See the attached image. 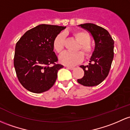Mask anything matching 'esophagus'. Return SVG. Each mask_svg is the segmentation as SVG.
<instances>
[{"label": "esophagus", "mask_w": 130, "mask_h": 130, "mask_svg": "<svg viewBox=\"0 0 130 130\" xmlns=\"http://www.w3.org/2000/svg\"><path fill=\"white\" fill-rule=\"evenodd\" d=\"M67 68L69 70H73L75 68L74 67H67Z\"/></svg>", "instance_id": "obj_1"}]
</instances>
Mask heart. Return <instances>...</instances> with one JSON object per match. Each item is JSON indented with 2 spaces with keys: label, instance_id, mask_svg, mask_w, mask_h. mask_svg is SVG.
Here are the masks:
<instances>
[{
  "label": "heart",
  "instance_id": "1",
  "mask_svg": "<svg viewBox=\"0 0 130 130\" xmlns=\"http://www.w3.org/2000/svg\"><path fill=\"white\" fill-rule=\"evenodd\" d=\"M76 40L80 44L79 49H81L82 52L86 57H89L92 54V46L89 44L91 41V37L88 33L85 31H76L73 33ZM65 35L63 33H60L56 36L53 41V48L55 52L58 54H62L65 48ZM83 58V54L81 52L70 53L65 52L60 57V62L68 66H73L79 63Z\"/></svg>",
  "mask_w": 130,
  "mask_h": 130
}]
</instances>
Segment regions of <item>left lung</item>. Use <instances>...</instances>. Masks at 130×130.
<instances>
[{
  "label": "left lung",
  "instance_id": "1",
  "mask_svg": "<svg viewBox=\"0 0 130 130\" xmlns=\"http://www.w3.org/2000/svg\"><path fill=\"white\" fill-rule=\"evenodd\" d=\"M91 34L95 42V47L89 63L81 65L85 75L77 81L85 86L99 85L109 75L113 58L114 41L106 29L92 23L78 25Z\"/></svg>",
  "mask_w": 130,
  "mask_h": 130
}]
</instances>
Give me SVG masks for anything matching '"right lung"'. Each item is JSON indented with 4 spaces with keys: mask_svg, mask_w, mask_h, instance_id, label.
Listing matches in <instances>:
<instances>
[{
    "mask_svg": "<svg viewBox=\"0 0 130 130\" xmlns=\"http://www.w3.org/2000/svg\"><path fill=\"white\" fill-rule=\"evenodd\" d=\"M66 26L39 25L26 32L17 42L14 67L18 79L30 92L41 93L55 83L57 72L63 66L56 64L54 38Z\"/></svg>",
    "mask_w": 130,
    "mask_h": 130,
    "instance_id": "1",
    "label": "right lung"
}]
</instances>
